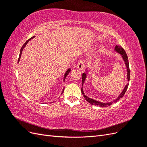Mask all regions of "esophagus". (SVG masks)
Wrapping results in <instances>:
<instances>
[{
    "instance_id": "1",
    "label": "esophagus",
    "mask_w": 147,
    "mask_h": 147,
    "mask_svg": "<svg viewBox=\"0 0 147 147\" xmlns=\"http://www.w3.org/2000/svg\"><path fill=\"white\" fill-rule=\"evenodd\" d=\"M84 61H80L78 62V63L77 64V69L82 70H83L84 69Z\"/></svg>"
}]
</instances>
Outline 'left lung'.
I'll use <instances>...</instances> for the list:
<instances>
[{"label":"left lung","mask_w":147,"mask_h":147,"mask_svg":"<svg viewBox=\"0 0 147 147\" xmlns=\"http://www.w3.org/2000/svg\"><path fill=\"white\" fill-rule=\"evenodd\" d=\"M114 50L116 51V52L118 53L119 54H120V55L121 56V57L123 58V61H124V64H125V65H126V70H127V81L129 82V78H130V70H129V66L128 58H127V56L126 53L125 51H124V49L121 46H119V45H116V46H115ZM86 73H83V75H82V84L84 83V81H85V80L86 78V74H87V72H88L87 68L86 69ZM128 85H129V84L127 83L126 85L124 86L123 90L121 92V94H120L118 96V97H117L116 99H115L113 101L105 102V103H104V102H100V101H97V100H94V99H92L91 98H90V97H88V96H86L85 94H84V92L83 90V87L82 88V93L83 94V96L84 97V99H85L86 100L88 101L89 103L91 104V105H98V106L102 107L110 106V105H112L113 103V102H115H115H118L120 99L122 98V97H123V96L124 95V94H125V92H126L127 89ZM82 86H83V84H82Z\"/></svg>","instance_id":"1"}]
</instances>
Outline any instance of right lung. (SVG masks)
Segmentation results:
<instances>
[{"mask_svg": "<svg viewBox=\"0 0 147 147\" xmlns=\"http://www.w3.org/2000/svg\"><path fill=\"white\" fill-rule=\"evenodd\" d=\"M35 37V36H34V37H31L30 38H29L28 40H27L26 42V43L24 44V45H23V47H21V50H20V56H19V58H18V63H19L20 62V58H21V54H22V52H23V49L24 48V47L26 46V45H27V43L29 42V40H30L32 38H34ZM70 72V69H68L67 70V71L65 72V73L64 74V79H63V80H64V82L65 81V78H66V77H67V75H68V74ZM64 89H63V91H62V93L61 94H63V92H64Z\"/></svg>", "mask_w": 147, "mask_h": 147, "instance_id": "add662e5", "label": "right lung"}]
</instances>
